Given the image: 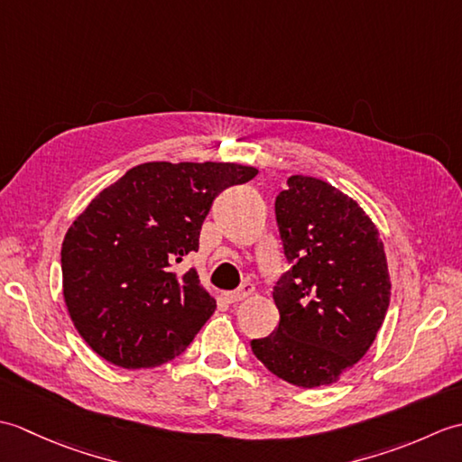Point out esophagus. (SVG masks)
<instances>
[{"label":"esophagus","instance_id":"1","mask_svg":"<svg viewBox=\"0 0 462 462\" xmlns=\"http://www.w3.org/2000/svg\"><path fill=\"white\" fill-rule=\"evenodd\" d=\"M252 293H254V286H252V283H244V286H242L240 290L224 293V298H226V301H228V303H240V301H244V300H248V298L252 296Z\"/></svg>","mask_w":462,"mask_h":462}]
</instances>
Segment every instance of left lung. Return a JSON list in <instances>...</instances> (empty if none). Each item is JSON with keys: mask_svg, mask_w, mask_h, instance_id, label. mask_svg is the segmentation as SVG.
<instances>
[{"mask_svg": "<svg viewBox=\"0 0 462 462\" xmlns=\"http://www.w3.org/2000/svg\"><path fill=\"white\" fill-rule=\"evenodd\" d=\"M276 220L291 270L273 286L278 329L252 339V351L291 385H331L385 319L391 282L379 230L347 194L301 174L278 194Z\"/></svg>", "mask_w": 462, "mask_h": 462, "instance_id": "left-lung-1", "label": "left lung"}]
</instances>
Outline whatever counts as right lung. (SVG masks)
I'll return each instance as SVG.
<instances>
[{
    "label": "right lung",
    "instance_id": "1",
    "mask_svg": "<svg viewBox=\"0 0 462 462\" xmlns=\"http://www.w3.org/2000/svg\"><path fill=\"white\" fill-rule=\"evenodd\" d=\"M256 174L234 162H144L77 216L61 248L63 298L97 356L149 369L190 346L216 300L194 268H172L199 250L216 196Z\"/></svg>",
    "mask_w": 462,
    "mask_h": 462
}]
</instances>
